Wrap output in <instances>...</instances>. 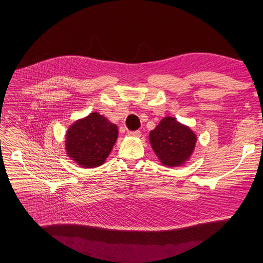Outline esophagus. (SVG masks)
<instances>
[{
	"mask_svg": "<svg viewBox=\"0 0 263 263\" xmlns=\"http://www.w3.org/2000/svg\"><path fill=\"white\" fill-rule=\"evenodd\" d=\"M128 136L130 137H140L141 136V131H139V130H137V131H130L127 133Z\"/></svg>",
	"mask_w": 263,
	"mask_h": 263,
	"instance_id": "34e87169",
	"label": "esophagus"
}]
</instances>
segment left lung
Listing matches in <instances>:
<instances>
[{"label": "left lung", "mask_w": 263, "mask_h": 263, "mask_svg": "<svg viewBox=\"0 0 263 263\" xmlns=\"http://www.w3.org/2000/svg\"><path fill=\"white\" fill-rule=\"evenodd\" d=\"M149 141L161 164L177 167L185 164L192 156L197 136L175 117L166 116L150 131Z\"/></svg>", "instance_id": "1"}]
</instances>
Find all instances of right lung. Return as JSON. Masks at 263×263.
I'll list each match as a JSON object with an SVG mask.
<instances>
[{
    "label": "right lung",
    "mask_w": 263,
    "mask_h": 263,
    "mask_svg": "<svg viewBox=\"0 0 263 263\" xmlns=\"http://www.w3.org/2000/svg\"><path fill=\"white\" fill-rule=\"evenodd\" d=\"M117 136V125L93 111L76 121L68 128L65 136L66 154L81 167H98L108 157Z\"/></svg>",
    "instance_id": "add662e5"
}]
</instances>
